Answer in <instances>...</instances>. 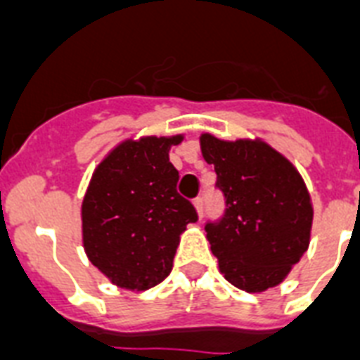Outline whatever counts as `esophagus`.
Returning <instances> with one entry per match:
<instances>
[{"label":"esophagus","instance_id":"34e87169","mask_svg":"<svg viewBox=\"0 0 360 360\" xmlns=\"http://www.w3.org/2000/svg\"><path fill=\"white\" fill-rule=\"evenodd\" d=\"M193 204H195V207H197L198 217L204 215V198H202V197H197V198H195V200H193Z\"/></svg>","mask_w":360,"mask_h":360}]
</instances>
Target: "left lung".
Masks as SVG:
<instances>
[{"instance_id":"1","label":"left lung","mask_w":360,"mask_h":360,"mask_svg":"<svg viewBox=\"0 0 360 360\" xmlns=\"http://www.w3.org/2000/svg\"><path fill=\"white\" fill-rule=\"evenodd\" d=\"M200 148L226 198L221 221L206 224L221 274L246 292L280 285L311 239L313 204L304 178L261 139L224 141L206 132Z\"/></svg>"}]
</instances>
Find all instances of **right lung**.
I'll list each match as a JSON object with an SVG mask.
<instances>
[{"label":"right lung","instance_id":"1","mask_svg":"<svg viewBox=\"0 0 360 360\" xmlns=\"http://www.w3.org/2000/svg\"><path fill=\"white\" fill-rule=\"evenodd\" d=\"M184 139H124L95 167L82 198V245L88 259L121 289L147 290L173 269L180 236L198 215L176 191L169 150Z\"/></svg>","mask_w":360,"mask_h":360}]
</instances>
